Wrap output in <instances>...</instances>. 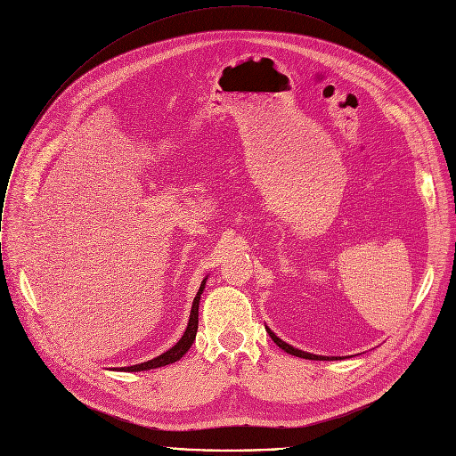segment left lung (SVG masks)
I'll list each match as a JSON object with an SVG mask.
<instances>
[{
    "label": "left lung",
    "instance_id": "obj_1",
    "mask_svg": "<svg viewBox=\"0 0 456 456\" xmlns=\"http://www.w3.org/2000/svg\"><path fill=\"white\" fill-rule=\"evenodd\" d=\"M267 332H269V336L273 338V341L281 348V350H285L287 354H290V355H296V357H303V359H310V361H334V357H322V355H314V354H308V352H303V350H297V348H294V346H290V345H287L285 341H281L271 329H267ZM338 359V357H336Z\"/></svg>",
    "mask_w": 456,
    "mask_h": 456
}]
</instances>
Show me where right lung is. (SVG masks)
<instances>
[{
    "instance_id": "1",
    "label": "right lung",
    "mask_w": 456,
    "mask_h": 456,
    "mask_svg": "<svg viewBox=\"0 0 456 456\" xmlns=\"http://www.w3.org/2000/svg\"><path fill=\"white\" fill-rule=\"evenodd\" d=\"M208 280V278H206ZM206 280L202 281L200 285V290L197 294V297H194L192 301V308H191V315H189V322H187V329L182 336V339L173 346L169 348L167 352H164L162 355L148 361V362H142V364H135V366H127V368H122V371H144V370H153V368H160V366H166V364H171L175 361H178L192 345L194 338H197V330H199V305H200V296L206 289Z\"/></svg>"
}]
</instances>
